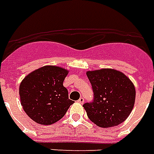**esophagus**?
I'll list each match as a JSON object with an SVG mask.
<instances>
[{
	"mask_svg": "<svg viewBox=\"0 0 154 154\" xmlns=\"http://www.w3.org/2000/svg\"><path fill=\"white\" fill-rule=\"evenodd\" d=\"M78 102H79V103H81V104H82L84 102V98L82 97H80V98H79V100H78Z\"/></svg>",
	"mask_w": 154,
	"mask_h": 154,
	"instance_id": "34e87169",
	"label": "esophagus"
}]
</instances>
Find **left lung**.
I'll return each instance as SVG.
<instances>
[{
	"instance_id": "left-lung-1",
	"label": "left lung",
	"mask_w": 154,
	"mask_h": 154,
	"mask_svg": "<svg viewBox=\"0 0 154 154\" xmlns=\"http://www.w3.org/2000/svg\"><path fill=\"white\" fill-rule=\"evenodd\" d=\"M87 76L93 91V100L83 105L88 118L99 127L119 125L131 113L135 100L132 82L115 69L89 71Z\"/></svg>"
}]
</instances>
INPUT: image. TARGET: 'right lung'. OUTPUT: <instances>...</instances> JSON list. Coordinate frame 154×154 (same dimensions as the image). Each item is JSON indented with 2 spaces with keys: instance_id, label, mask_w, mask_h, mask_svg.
I'll return each mask as SVG.
<instances>
[{
  "instance_id": "obj_1",
  "label": "right lung",
  "mask_w": 154,
  "mask_h": 154,
  "mask_svg": "<svg viewBox=\"0 0 154 154\" xmlns=\"http://www.w3.org/2000/svg\"><path fill=\"white\" fill-rule=\"evenodd\" d=\"M68 71L56 66H44L25 77L20 97L25 113L40 125H52L62 119L74 103L68 98L63 81Z\"/></svg>"
}]
</instances>
